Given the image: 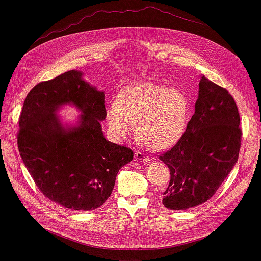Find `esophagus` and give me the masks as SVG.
<instances>
[{
  "mask_svg": "<svg viewBox=\"0 0 261 261\" xmlns=\"http://www.w3.org/2000/svg\"><path fill=\"white\" fill-rule=\"evenodd\" d=\"M135 159L136 160H139V161H144V162H148V161H150V158L148 156V155H146V154H144L142 151H138L135 153Z\"/></svg>",
  "mask_w": 261,
  "mask_h": 261,
  "instance_id": "34e87169",
  "label": "esophagus"
}]
</instances>
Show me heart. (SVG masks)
Masks as SVG:
<instances>
[{
	"instance_id": "b5f03b06",
	"label": "heart",
	"mask_w": 261,
	"mask_h": 261,
	"mask_svg": "<svg viewBox=\"0 0 261 261\" xmlns=\"http://www.w3.org/2000/svg\"><path fill=\"white\" fill-rule=\"evenodd\" d=\"M188 101L181 92L152 82L123 89L107 111L109 125L119 138L134 132L149 149H165L180 140L187 120Z\"/></svg>"
}]
</instances>
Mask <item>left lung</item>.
Returning a JSON list of instances; mask_svg holds the SVG:
<instances>
[{
  "label": "left lung",
  "instance_id": "obj_1",
  "mask_svg": "<svg viewBox=\"0 0 261 261\" xmlns=\"http://www.w3.org/2000/svg\"><path fill=\"white\" fill-rule=\"evenodd\" d=\"M232 96L202 76L195 114L176 144L159 155L170 169L163 193L169 210H187L210 200L238 161L242 131Z\"/></svg>",
  "mask_w": 261,
  "mask_h": 261
}]
</instances>
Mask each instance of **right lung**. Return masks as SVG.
Masks as SVG:
<instances>
[{"instance_id":"1","label":"right lung","mask_w":261,"mask_h":261,"mask_svg":"<svg viewBox=\"0 0 261 261\" xmlns=\"http://www.w3.org/2000/svg\"><path fill=\"white\" fill-rule=\"evenodd\" d=\"M82 112L77 126L63 127L56 115L63 104ZM105 93L68 71L42 81L27 94L19 119L18 148L41 193L76 211L100 207L111 196L119 169L133 151L105 139Z\"/></svg>"}]
</instances>
